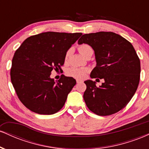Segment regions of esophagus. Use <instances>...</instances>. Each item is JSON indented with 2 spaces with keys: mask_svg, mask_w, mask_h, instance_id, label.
Returning <instances> with one entry per match:
<instances>
[{
  "mask_svg": "<svg viewBox=\"0 0 149 149\" xmlns=\"http://www.w3.org/2000/svg\"><path fill=\"white\" fill-rule=\"evenodd\" d=\"M77 83H83V80H76Z\"/></svg>",
  "mask_w": 149,
  "mask_h": 149,
  "instance_id": "obj_1",
  "label": "esophagus"
}]
</instances>
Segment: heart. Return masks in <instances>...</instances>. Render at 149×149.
<instances>
[{
  "instance_id": "heart-1",
  "label": "heart",
  "mask_w": 149,
  "mask_h": 149,
  "mask_svg": "<svg viewBox=\"0 0 149 149\" xmlns=\"http://www.w3.org/2000/svg\"><path fill=\"white\" fill-rule=\"evenodd\" d=\"M78 50H79L80 53L83 56V57H85L89 52H93L92 47L89 45H88V44H82V45H80L79 47H78ZM71 53V49H68L67 52H66V54H65V57H64L65 62H67L68 60H69ZM89 71H90V69H89L88 68L72 67V68H70L69 69L67 70L66 73H67L68 76H69L73 77V78H79V79H83V78H85V76H86L87 73H88Z\"/></svg>"
}]
</instances>
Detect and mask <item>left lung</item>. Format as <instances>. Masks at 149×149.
Listing matches in <instances>:
<instances>
[{"label":"left lung","instance_id":"left-lung-1","mask_svg":"<svg viewBox=\"0 0 149 149\" xmlns=\"http://www.w3.org/2000/svg\"><path fill=\"white\" fill-rule=\"evenodd\" d=\"M78 43L88 44L95 51L97 64L90 77L104 80L100 87L91 80L84 82L87 107L99 116L118 112L129 103L139 83L140 60L134 47L118 34L104 31L84 34Z\"/></svg>","mask_w":149,"mask_h":149}]
</instances>
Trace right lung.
Here are the masks:
<instances>
[{
    "instance_id": "1",
    "label": "right lung",
    "mask_w": 149,
    "mask_h": 149,
    "mask_svg": "<svg viewBox=\"0 0 149 149\" xmlns=\"http://www.w3.org/2000/svg\"><path fill=\"white\" fill-rule=\"evenodd\" d=\"M81 35L45 32L29 37L17 49L10 77L19 99L27 109L51 115L64 107L76 80L63 75L55 82L50 75L52 70H61L65 54Z\"/></svg>"
}]
</instances>
